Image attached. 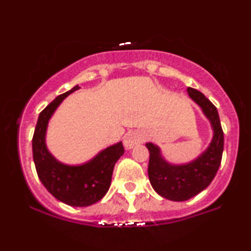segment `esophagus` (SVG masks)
<instances>
[{
    "label": "esophagus",
    "instance_id": "obj_1",
    "mask_svg": "<svg viewBox=\"0 0 251 251\" xmlns=\"http://www.w3.org/2000/svg\"><path fill=\"white\" fill-rule=\"evenodd\" d=\"M144 140H145V137H144V134L140 133V132H128V133L125 135V138H124V145H125V148L127 150H131L133 149L135 145H138V144H142Z\"/></svg>",
    "mask_w": 251,
    "mask_h": 251
}]
</instances>
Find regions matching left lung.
Masks as SVG:
<instances>
[{"label":"left lung","mask_w":251,"mask_h":251,"mask_svg":"<svg viewBox=\"0 0 251 251\" xmlns=\"http://www.w3.org/2000/svg\"><path fill=\"white\" fill-rule=\"evenodd\" d=\"M188 93L211 123L214 138L208 149L191 163L174 165L164 159L157 145L146 144L150 151V183L158 195L175 201H188L208 188L220 168L224 148V134L217 108L197 89L189 87Z\"/></svg>","instance_id":"obj_1"}]
</instances>
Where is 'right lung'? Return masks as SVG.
<instances>
[{"label":"right lung","instance_id":"add662e5","mask_svg":"<svg viewBox=\"0 0 251 251\" xmlns=\"http://www.w3.org/2000/svg\"><path fill=\"white\" fill-rule=\"evenodd\" d=\"M79 85L56 97L37 119L33 135V158L37 176L56 200L71 206H88L99 201L111 185L117 160L124 154L123 143L114 144L82 165L57 162L46 146V129L54 111L66 97L79 89Z\"/></svg>","mask_w":251,"mask_h":251}]
</instances>
